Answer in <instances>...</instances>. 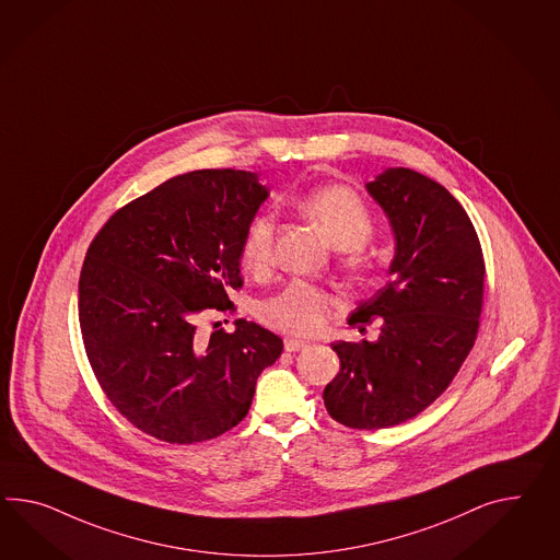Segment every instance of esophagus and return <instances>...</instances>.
<instances>
[{"label":"esophagus","mask_w":560,"mask_h":560,"mask_svg":"<svg viewBox=\"0 0 560 560\" xmlns=\"http://www.w3.org/2000/svg\"><path fill=\"white\" fill-rule=\"evenodd\" d=\"M306 347V343L304 341H301V339H292V337H288V339H284V349L287 351H301V349H304Z\"/></svg>","instance_id":"obj_1"}]
</instances>
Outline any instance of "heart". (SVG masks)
I'll list each match as a JSON object with an SVG mask.
<instances>
[{
    "instance_id": "obj_1",
    "label": "heart",
    "mask_w": 560,
    "mask_h": 560,
    "mask_svg": "<svg viewBox=\"0 0 560 560\" xmlns=\"http://www.w3.org/2000/svg\"><path fill=\"white\" fill-rule=\"evenodd\" d=\"M296 207L311 217L332 245L343 249L351 266L368 264L365 242L375 231L372 211L355 190L329 185L306 190L296 199ZM276 219L270 211L252 217L242 240V259L252 270H266L273 256ZM332 299L323 288L294 280L278 294L259 302L258 315L264 325L294 337H308L323 329Z\"/></svg>"
}]
</instances>
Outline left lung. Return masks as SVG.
<instances>
[{
    "label": "left lung",
    "instance_id": "left-lung-1",
    "mask_svg": "<svg viewBox=\"0 0 560 560\" xmlns=\"http://www.w3.org/2000/svg\"><path fill=\"white\" fill-rule=\"evenodd\" d=\"M368 190L396 237L389 280L361 302L349 325L375 341L332 345L341 370L323 400L332 420L377 431L401 424L436 400L474 349L483 308L486 261L474 223L443 185L410 168H387Z\"/></svg>",
    "mask_w": 560,
    "mask_h": 560
}]
</instances>
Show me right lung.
Returning a JSON list of instances; mask_svg holds the SVG:
<instances>
[{"mask_svg": "<svg viewBox=\"0 0 560 560\" xmlns=\"http://www.w3.org/2000/svg\"><path fill=\"white\" fill-rule=\"evenodd\" d=\"M266 197L245 171L180 174L117 209L89 245L79 278L86 358L138 431L171 445L231 431L280 358L282 339L245 318L233 332H201L202 315L235 311L242 240Z\"/></svg>", "mask_w": 560, "mask_h": 560, "instance_id": "1", "label": "right lung"}]
</instances>
